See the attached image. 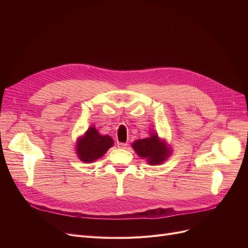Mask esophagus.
I'll list each match as a JSON object with an SVG mask.
<instances>
[{"instance_id": "1", "label": "esophagus", "mask_w": 248, "mask_h": 248, "mask_svg": "<svg viewBox=\"0 0 248 248\" xmlns=\"http://www.w3.org/2000/svg\"><path fill=\"white\" fill-rule=\"evenodd\" d=\"M126 146L127 144H125V142H117V148L120 149H124Z\"/></svg>"}]
</instances>
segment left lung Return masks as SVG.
I'll return each instance as SVG.
<instances>
[{"label": "left lung", "instance_id": "1", "mask_svg": "<svg viewBox=\"0 0 248 248\" xmlns=\"http://www.w3.org/2000/svg\"><path fill=\"white\" fill-rule=\"evenodd\" d=\"M133 149L141 159H146L150 165H159L168 159L171 154L170 147L159 139L157 134H151V137L138 140L133 142Z\"/></svg>", "mask_w": 248, "mask_h": 248}]
</instances>
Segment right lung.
<instances>
[{
  "mask_svg": "<svg viewBox=\"0 0 248 248\" xmlns=\"http://www.w3.org/2000/svg\"><path fill=\"white\" fill-rule=\"evenodd\" d=\"M113 146V140L109 136L100 135L94 126H90L83 137L77 140V157L84 163L94 162L101 158Z\"/></svg>",
  "mask_w": 248,
  "mask_h": 248,
  "instance_id": "add662e5",
  "label": "right lung"
}]
</instances>
